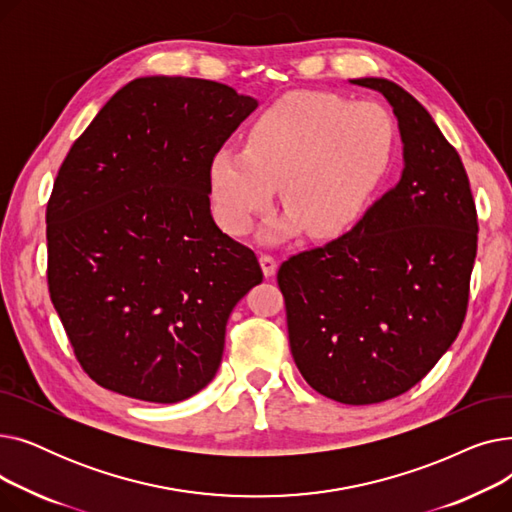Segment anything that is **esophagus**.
Wrapping results in <instances>:
<instances>
[{
  "label": "esophagus",
  "instance_id": "esophagus-1",
  "mask_svg": "<svg viewBox=\"0 0 512 512\" xmlns=\"http://www.w3.org/2000/svg\"><path fill=\"white\" fill-rule=\"evenodd\" d=\"M259 263H261V270H263L265 278L276 276V272H278V261H276L272 255H261V257H259Z\"/></svg>",
  "mask_w": 512,
  "mask_h": 512
}]
</instances>
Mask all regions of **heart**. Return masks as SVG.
Masks as SVG:
<instances>
[{"mask_svg": "<svg viewBox=\"0 0 512 512\" xmlns=\"http://www.w3.org/2000/svg\"><path fill=\"white\" fill-rule=\"evenodd\" d=\"M394 124L382 105L326 91H294L253 122L245 151L220 149L209 164L215 220L247 234L280 186L282 218L261 230L267 245L297 236L332 238L351 228L384 178Z\"/></svg>", "mask_w": 512, "mask_h": 512, "instance_id": "heart-1", "label": "heart"}]
</instances>
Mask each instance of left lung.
<instances>
[{
    "instance_id": "obj_1",
    "label": "left lung",
    "mask_w": 512,
    "mask_h": 512,
    "mask_svg": "<svg viewBox=\"0 0 512 512\" xmlns=\"http://www.w3.org/2000/svg\"><path fill=\"white\" fill-rule=\"evenodd\" d=\"M348 83L390 103L400 180L351 232L284 261L278 284L307 384L344 405H375L421 382L459 336L477 213L463 161L425 107L388 78Z\"/></svg>"
}]
</instances>
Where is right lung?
Wrapping results in <instances>:
<instances>
[{"mask_svg": "<svg viewBox=\"0 0 512 512\" xmlns=\"http://www.w3.org/2000/svg\"><path fill=\"white\" fill-rule=\"evenodd\" d=\"M257 99L203 78H134L80 134L47 203L49 294L99 386L172 405L220 369L261 284L211 215L209 164Z\"/></svg>", "mask_w": 512, "mask_h": 512, "instance_id": "add662e5", "label": "right lung"}]
</instances>
